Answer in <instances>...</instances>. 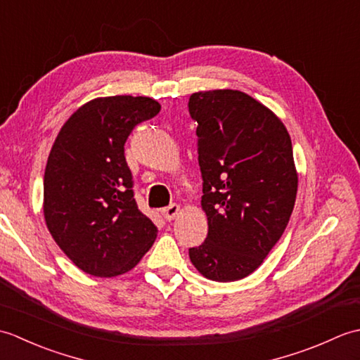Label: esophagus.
Segmentation results:
<instances>
[{
  "mask_svg": "<svg viewBox=\"0 0 360 360\" xmlns=\"http://www.w3.org/2000/svg\"><path fill=\"white\" fill-rule=\"evenodd\" d=\"M179 210H181V207H179L178 204H172V205H168V207H165L162 210V215H164V218L167 221H172V219H174L176 217L179 215Z\"/></svg>",
  "mask_w": 360,
  "mask_h": 360,
  "instance_id": "obj_1",
  "label": "esophagus"
}]
</instances>
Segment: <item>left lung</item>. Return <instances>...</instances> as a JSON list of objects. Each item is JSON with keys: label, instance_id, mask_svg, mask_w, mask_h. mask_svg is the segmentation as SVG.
Returning <instances> with one entry per match:
<instances>
[{"label": "left lung", "instance_id": "obj_1", "mask_svg": "<svg viewBox=\"0 0 360 360\" xmlns=\"http://www.w3.org/2000/svg\"><path fill=\"white\" fill-rule=\"evenodd\" d=\"M188 111L198 122L209 224L205 241L188 249L190 262L209 280H241L289 223L298 186L292 143L283 122L241 91H200L190 96Z\"/></svg>", "mask_w": 360, "mask_h": 360}]
</instances>
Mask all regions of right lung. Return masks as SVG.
I'll use <instances>...</instances> for the list:
<instances>
[{
	"label": "right lung",
	"instance_id": "right-lung-1",
	"mask_svg": "<svg viewBox=\"0 0 360 360\" xmlns=\"http://www.w3.org/2000/svg\"><path fill=\"white\" fill-rule=\"evenodd\" d=\"M159 111L150 97H98L65 122L52 145L43 184L46 226L66 257L94 277L131 271L156 240L158 227L137 209L124 145Z\"/></svg>",
	"mask_w": 360,
	"mask_h": 360
}]
</instances>
